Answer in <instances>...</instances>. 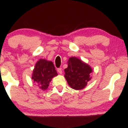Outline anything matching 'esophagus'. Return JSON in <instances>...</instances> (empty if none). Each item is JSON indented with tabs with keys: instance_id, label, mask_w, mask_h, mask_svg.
Masks as SVG:
<instances>
[{
	"instance_id": "obj_1",
	"label": "esophagus",
	"mask_w": 128,
	"mask_h": 128,
	"mask_svg": "<svg viewBox=\"0 0 128 128\" xmlns=\"http://www.w3.org/2000/svg\"><path fill=\"white\" fill-rule=\"evenodd\" d=\"M58 72L59 73H60V74H62V68H58Z\"/></svg>"
}]
</instances>
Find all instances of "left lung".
Listing matches in <instances>:
<instances>
[{"label": "left lung", "instance_id": "obj_1", "mask_svg": "<svg viewBox=\"0 0 128 128\" xmlns=\"http://www.w3.org/2000/svg\"><path fill=\"white\" fill-rule=\"evenodd\" d=\"M64 69V78L69 86L74 90L83 89L92 79V69L90 65L76 57H70Z\"/></svg>", "mask_w": 128, "mask_h": 128}]
</instances>
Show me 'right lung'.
Returning a JSON list of instances; mask_svg holds the SVG:
<instances>
[{
  "instance_id": "right-lung-1",
  "label": "right lung",
  "mask_w": 128,
  "mask_h": 128,
  "mask_svg": "<svg viewBox=\"0 0 128 128\" xmlns=\"http://www.w3.org/2000/svg\"><path fill=\"white\" fill-rule=\"evenodd\" d=\"M56 76L58 73L53 62L40 59L36 64L31 78L40 89L46 90L52 78Z\"/></svg>"
}]
</instances>
